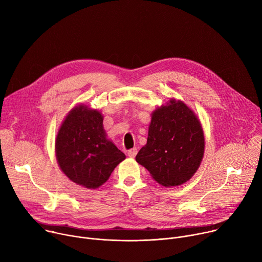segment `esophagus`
Masks as SVG:
<instances>
[{
	"mask_svg": "<svg viewBox=\"0 0 262 262\" xmlns=\"http://www.w3.org/2000/svg\"><path fill=\"white\" fill-rule=\"evenodd\" d=\"M137 152H138L137 148H133V149H130V150L127 151V156H128L129 158H135V157L137 156Z\"/></svg>",
	"mask_w": 262,
	"mask_h": 262,
	"instance_id": "obj_1",
	"label": "esophagus"
}]
</instances>
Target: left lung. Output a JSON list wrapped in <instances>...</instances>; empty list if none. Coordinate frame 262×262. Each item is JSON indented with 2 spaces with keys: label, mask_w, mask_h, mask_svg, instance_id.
Wrapping results in <instances>:
<instances>
[{
  "label": "left lung",
  "mask_w": 262,
  "mask_h": 262,
  "mask_svg": "<svg viewBox=\"0 0 262 262\" xmlns=\"http://www.w3.org/2000/svg\"><path fill=\"white\" fill-rule=\"evenodd\" d=\"M205 139L195 112L171 98L151 114L147 143L136 157L161 185L170 188L189 181L204 156Z\"/></svg>",
  "instance_id": "8db88e82"
}]
</instances>
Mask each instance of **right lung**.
I'll return each mask as SVG.
<instances>
[{"label":"right lung","mask_w":262,"mask_h":262,"mask_svg":"<svg viewBox=\"0 0 262 262\" xmlns=\"http://www.w3.org/2000/svg\"><path fill=\"white\" fill-rule=\"evenodd\" d=\"M102 122L98 110L78 104L62 121L55 141L61 171L86 189L99 188L125 160V155L107 139Z\"/></svg>","instance_id":"1"}]
</instances>
